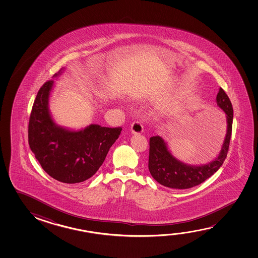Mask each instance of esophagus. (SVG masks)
I'll return each instance as SVG.
<instances>
[{"instance_id": "1", "label": "esophagus", "mask_w": 258, "mask_h": 258, "mask_svg": "<svg viewBox=\"0 0 258 258\" xmlns=\"http://www.w3.org/2000/svg\"><path fill=\"white\" fill-rule=\"evenodd\" d=\"M131 131L132 134H142L144 131L143 125L140 121H135L131 124Z\"/></svg>"}]
</instances>
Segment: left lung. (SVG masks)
Returning a JSON list of instances; mask_svg holds the SVG:
<instances>
[{
    "label": "left lung",
    "instance_id": "1",
    "mask_svg": "<svg viewBox=\"0 0 258 258\" xmlns=\"http://www.w3.org/2000/svg\"><path fill=\"white\" fill-rule=\"evenodd\" d=\"M216 102L223 110L227 121L226 136L219 155L205 165L186 164L173 156L162 137H152L149 140L148 169L156 182L173 189H189L204 182L220 169L227 157L231 138L233 108L229 98L222 88H220L217 94Z\"/></svg>",
    "mask_w": 258,
    "mask_h": 258
}]
</instances>
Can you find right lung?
<instances>
[{
    "label": "right lung",
    "instance_id": "add662e5",
    "mask_svg": "<svg viewBox=\"0 0 258 258\" xmlns=\"http://www.w3.org/2000/svg\"><path fill=\"white\" fill-rule=\"evenodd\" d=\"M61 68L53 78L62 75ZM55 81L39 89L29 123V144L36 159L51 177L64 183L82 182L101 167L121 127L90 124L72 130L56 124L49 110V98Z\"/></svg>",
    "mask_w": 258,
    "mask_h": 258
}]
</instances>
